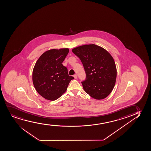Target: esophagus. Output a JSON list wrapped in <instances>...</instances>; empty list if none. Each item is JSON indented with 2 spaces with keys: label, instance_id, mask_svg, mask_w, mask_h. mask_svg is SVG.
Listing matches in <instances>:
<instances>
[{
  "label": "esophagus",
  "instance_id": "esophagus-1",
  "mask_svg": "<svg viewBox=\"0 0 151 151\" xmlns=\"http://www.w3.org/2000/svg\"><path fill=\"white\" fill-rule=\"evenodd\" d=\"M73 77L75 78V79H76L78 78V76H77V75H73Z\"/></svg>",
  "mask_w": 151,
  "mask_h": 151
}]
</instances>
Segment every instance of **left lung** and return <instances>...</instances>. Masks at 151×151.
<instances>
[{"label": "left lung", "instance_id": "1", "mask_svg": "<svg viewBox=\"0 0 151 151\" xmlns=\"http://www.w3.org/2000/svg\"><path fill=\"white\" fill-rule=\"evenodd\" d=\"M72 52L80 58L85 71L86 80L82 82L85 91L96 99L107 97L116 78V67L111 55L93 44L78 46Z\"/></svg>", "mask_w": 151, "mask_h": 151}]
</instances>
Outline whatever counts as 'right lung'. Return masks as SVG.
I'll return each mask as SVG.
<instances>
[{"mask_svg":"<svg viewBox=\"0 0 151 151\" xmlns=\"http://www.w3.org/2000/svg\"><path fill=\"white\" fill-rule=\"evenodd\" d=\"M68 48L52 49L44 52L37 61L32 71L35 88L44 99L55 101L65 93L73 76H69L62 64Z\"/></svg>","mask_w":151,"mask_h":151,"instance_id":"obj_1","label":"right lung"}]
</instances>
